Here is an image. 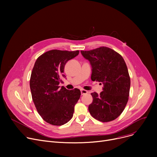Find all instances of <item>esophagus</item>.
Returning <instances> with one entry per match:
<instances>
[{
	"mask_svg": "<svg viewBox=\"0 0 157 157\" xmlns=\"http://www.w3.org/2000/svg\"><path fill=\"white\" fill-rule=\"evenodd\" d=\"M88 93V92L86 91V90H84V89H81V95H85V94H86Z\"/></svg>",
	"mask_w": 157,
	"mask_h": 157,
	"instance_id": "obj_1",
	"label": "esophagus"
}]
</instances>
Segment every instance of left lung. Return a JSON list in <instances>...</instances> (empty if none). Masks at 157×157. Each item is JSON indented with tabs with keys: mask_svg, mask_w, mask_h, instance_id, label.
I'll use <instances>...</instances> for the list:
<instances>
[{
	"mask_svg": "<svg viewBox=\"0 0 157 157\" xmlns=\"http://www.w3.org/2000/svg\"><path fill=\"white\" fill-rule=\"evenodd\" d=\"M81 53L92 65V80L104 85L100 94H91L93 102L88 106L89 112L100 121H113L121 114L128 100L130 78L125 62L108 47Z\"/></svg>",
	"mask_w": 157,
	"mask_h": 157,
	"instance_id": "1",
	"label": "left lung"
}]
</instances>
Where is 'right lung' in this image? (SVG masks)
Returning a JSON list of instances; mask_svg holds the SVG:
<instances>
[{"instance_id": "add662e5", "label": "right lung", "mask_w": 157, "mask_h": 157, "mask_svg": "<svg viewBox=\"0 0 157 157\" xmlns=\"http://www.w3.org/2000/svg\"><path fill=\"white\" fill-rule=\"evenodd\" d=\"M79 52L53 49L39 56L33 67L30 79L32 100L40 116L51 125L60 126L67 123L80 98L79 89L59 86L65 77L63 74L65 63Z\"/></svg>"}]
</instances>
